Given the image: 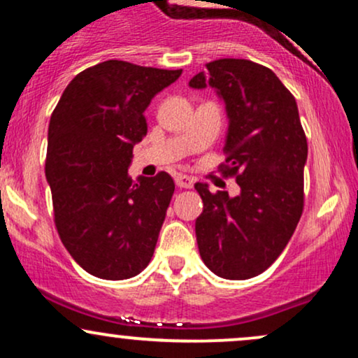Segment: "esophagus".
<instances>
[{
    "label": "esophagus",
    "mask_w": 358,
    "mask_h": 358,
    "mask_svg": "<svg viewBox=\"0 0 358 358\" xmlns=\"http://www.w3.org/2000/svg\"><path fill=\"white\" fill-rule=\"evenodd\" d=\"M175 183L176 187L180 188H192L193 187V178L192 176H187V175H176L175 176Z\"/></svg>",
    "instance_id": "1"
}]
</instances>
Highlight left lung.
<instances>
[{"instance_id":"8db88e82","label":"left lung","mask_w":358,"mask_h":358,"mask_svg":"<svg viewBox=\"0 0 358 358\" xmlns=\"http://www.w3.org/2000/svg\"><path fill=\"white\" fill-rule=\"evenodd\" d=\"M188 85H210L224 101V175L241 187L229 196L195 183L203 202L195 220L200 256L217 276L254 278L285 250L303 212L308 143L296 101L271 69L244 59L213 60Z\"/></svg>"}]
</instances>
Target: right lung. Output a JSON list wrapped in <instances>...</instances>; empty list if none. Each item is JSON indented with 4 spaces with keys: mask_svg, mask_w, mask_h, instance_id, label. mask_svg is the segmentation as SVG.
<instances>
[{
    "mask_svg": "<svg viewBox=\"0 0 358 358\" xmlns=\"http://www.w3.org/2000/svg\"><path fill=\"white\" fill-rule=\"evenodd\" d=\"M182 71L108 60L85 69L62 94L48 124L45 175L55 225L82 269L109 281L150 264L175 192L166 171L127 176L146 136L145 110Z\"/></svg>",
    "mask_w": 358,
    "mask_h": 358,
    "instance_id": "right-lung-1",
    "label": "right lung"
}]
</instances>
